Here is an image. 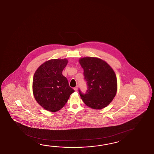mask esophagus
<instances>
[{
	"label": "esophagus",
	"mask_w": 154,
	"mask_h": 154,
	"mask_svg": "<svg viewBox=\"0 0 154 154\" xmlns=\"http://www.w3.org/2000/svg\"><path fill=\"white\" fill-rule=\"evenodd\" d=\"M74 90L75 91H77V90H78V86H76V87H75V88H74Z\"/></svg>",
	"instance_id": "obj_1"
}]
</instances>
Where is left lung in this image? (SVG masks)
Returning a JSON list of instances; mask_svg holds the SVG:
<instances>
[{
    "mask_svg": "<svg viewBox=\"0 0 154 154\" xmlns=\"http://www.w3.org/2000/svg\"><path fill=\"white\" fill-rule=\"evenodd\" d=\"M79 63L84 69V79L88 85L85 94L79 89L82 100L91 108H105L117 92V79L114 70L104 60L98 58H82Z\"/></svg>",
    "mask_w": 154,
    "mask_h": 154,
    "instance_id": "obj_1",
    "label": "left lung"
}]
</instances>
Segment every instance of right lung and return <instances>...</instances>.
<instances>
[{"mask_svg": "<svg viewBox=\"0 0 154 154\" xmlns=\"http://www.w3.org/2000/svg\"><path fill=\"white\" fill-rule=\"evenodd\" d=\"M66 59L48 60L37 69L33 79V92L36 102L42 108L55 112L62 108L74 90L70 88L62 71Z\"/></svg>", "mask_w": 154, "mask_h": 154, "instance_id": "1", "label": "right lung"}]
</instances>
